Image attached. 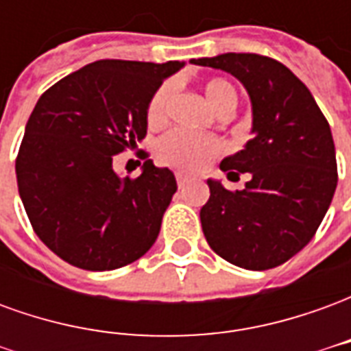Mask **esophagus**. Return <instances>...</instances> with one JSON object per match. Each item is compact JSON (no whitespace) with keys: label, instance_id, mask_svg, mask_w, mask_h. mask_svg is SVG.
Here are the masks:
<instances>
[{"label":"esophagus","instance_id":"obj_1","mask_svg":"<svg viewBox=\"0 0 351 351\" xmlns=\"http://www.w3.org/2000/svg\"><path fill=\"white\" fill-rule=\"evenodd\" d=\"M176 184H178V188H186L190 184V178L184 175H176Z\"/></svg>","mask_w":351,"mask_h":351}]
</instances>
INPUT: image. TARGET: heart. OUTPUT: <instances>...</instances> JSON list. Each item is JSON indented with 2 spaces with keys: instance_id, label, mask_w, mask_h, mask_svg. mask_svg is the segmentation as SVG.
<instances>
[{
  "instance_id": "obj_1",
  "label": "heart",
  "mask_w": 351,
  "mask_h": 351,
  "mask_svg": "<svg viewBox=\"0 0 351 351\" xmlns=\"http://www.w3.org/2000/svg\"><path fill=\"white\" fill-rule=\"evenodd\" d=\"M173 92H175V84L165 82L152 95V99L148 103V110H146V118L152 125L165 120ZM205 95L216 110L237 105L235 88L231 82L223 79L208 80L205 84ZM220 150L221 145L216 138L201 137V135L184 130L171 131L158 145V154H160L161 161H165L167 165L178 169V171H186V173H195L199 169H203Z\"/></svg>"
}]
</instances>
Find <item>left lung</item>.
<instances>
[{
	"label": "left lung",
	"instance_id": "8db88e82",
	"mask_svg": "<svg viewBox=\"0 0 351 351\" xmlns=\"http://www.w3.org/2000/svg\"><path fill=\"white\" fill-rule=\"evenodd\" d=\"M231 73L252 101V133L221 171L250 173L244 190L208 178L210 197L201 226L220 258L248 271H267L302 250L324 220L337 190L331 128L312 93L286 65L259 54L191 60Z\"/></svg>",
	"mask_w": 351,
	"mask_h": 351
}]
</instances>
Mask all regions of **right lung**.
<instances>
[{"label":"right lung","mask_w":351,"mask_h":351,"mask_svg":"<svg viewBox=\"0 0 351 351\" xmlns=\"http://www.w3.org/2000/svg\"><path fill=\"white\" fill-rule=\"evenodd\" d=\"M182 67L99 60L39 97L20 145L16 182L32 228L58 258L112 271L152 248L175 175L146 160L137 178H120L112 156L145 138L148 103Z\"/></svg>","instance_id":"right-lung-1"}]
</instances>
